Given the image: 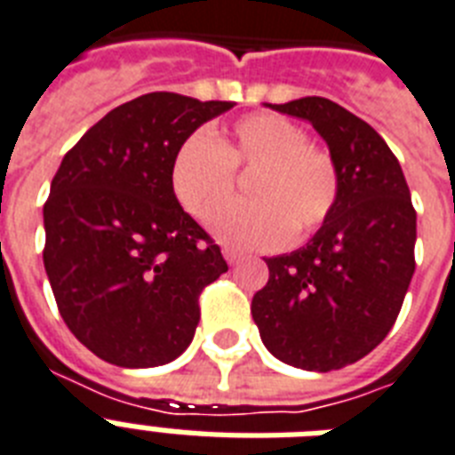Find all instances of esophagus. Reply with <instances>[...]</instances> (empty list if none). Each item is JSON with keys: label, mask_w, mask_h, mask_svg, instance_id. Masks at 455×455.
<instances>
[{"label": "esophagus", "mask_w": 455, "mask_h": 455, "mask_svg": "<svg viewBox=\"0 0 455 455\" xmlns=\"http://www.w3.org/2000/svg\"><path fill=\"white\" fill-rule=\"evenodd\" d=\"M221 254H224V259H227L228 264H238L240 257H243V252H238L235 247H224V250H221Z\"/></svg>", "instance_id": "1"}]
</instances>
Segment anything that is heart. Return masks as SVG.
<instances>
[{
	"instance_id": "obj_1",
	"label": "heart",
	"mask_w": 455,
	"mask_h": 455,
	"mask_svg": "<svg viewBox=\"0 0 455 455\" xmlns=\"http://www.w3.org/2000/svg\"><path fill=\"white\" fill-rule=\"evenodd\" d=\"M235 170H254L247 194L254 201L227 208L215 220L224 243L271 250L308 238L331 215L341 177L330 151L280 114H250L220 138L191 132L170 164V187L187 212L210 221L234 198Z\"/></svg>"
}]
</instances>
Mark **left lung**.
<instances>
[{
    "instance_id": "1",
    "label": "left lung",
    "mask_w": 455,
    "mask_h": 455,
    "mask_svg": "<svg viewBox=\"0 0 455 455\" xmlns=\"http://www.w3.org/2000/svg\"><path fill=\"white\" fill-rule=\"evenodd\" d=\"M268 107L320 132L341 189L306 247L266 259L268 283L254 294L252 317L280 362L331 371L393 330L416 268V210L400 161L367 121L315 95Z\"/></svg>"
}]
</instances>
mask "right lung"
<instances>
[{
	"instance_id": "1",
	"label": "right lung",
	"mask_w": 455,
	"mask_h": 455,
	"mask_svg": "<svg viewBox=\"0 0 455 455\" xmlns=\"http://www.w3.org/2000/svg\"><path fill=\"white\" fill-rule=\"evenodd\" d=\"M234 102L147 93L65 154L44 205V266L62 320L116 367L168 364L189 348L203 287L228 271L170 187L177 147Z\"/></svg>"
}]
</instances>
